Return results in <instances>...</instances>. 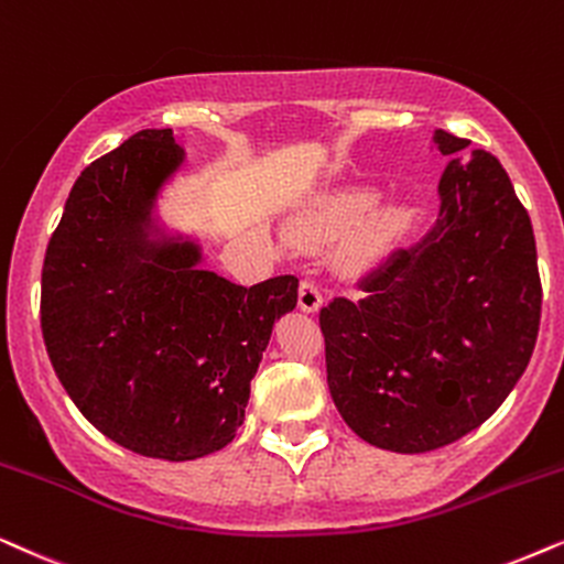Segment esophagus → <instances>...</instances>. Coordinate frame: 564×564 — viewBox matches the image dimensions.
Listing matches in <instances>:
<instances>
[{
    "label": "esophagus",
    "mask_w": 564,
    "mask_h": 564,
    "mask_svg": "<svg viewBox=\"0 0 564 564\" xmlns=\"http://www.w3.org/2000/svg\"><path fill=\"white\" fill-rule=\"evenodd\" d=\"M322 306V294L317 289V283L314 281H304L299 283V310L306 312V314H314Z\"/></svg>",
    "instance_id": "34e87169"
}]
</instances>
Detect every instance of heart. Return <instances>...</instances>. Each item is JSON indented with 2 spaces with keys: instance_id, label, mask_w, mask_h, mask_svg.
Listing matches in <instances>:
<instances>
[{
  "instance_id": "1",
  "label": "heart",
  "mask_w": 564,
  "mask_h": 564,
  "mask_svg": "<svg viewBox=\"0 0 564 564\" xmlns=\"http://www.w3.org/2000/svg\"><path fill=\"white\" fill-rule=\"evenodd\" d=\"M373 185H345L317 195L291 221L299 242H333L345 239V254L358 265H373L397 247L412 227V208L404 200L377 204Z\"/></svg>"
}]
</instances>
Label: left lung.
<instances>
[{
    "instance_id": "left-lung-1",
    "label": "left lung",
    "mask_w": 564,
    "mask_h": 564,
    "mask_svg": "<svg viewBox=\"0 0 564 564\" xmlns=\"http://www.w3.org/2000/svg\"><path fill=\"white\" fill-rule=\"evenodd\" d=\"M452 156L438 219L319 312L327 387L352 433L397 454L448 446L485 423L527 371L542 317L534 229L508 172L435 129Z\"/></svg>"
}]
</instances>
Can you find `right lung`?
I'll use <instances>...</instances> for the list:
<instances>
[{
  "label": "right lung",
  "mask_w": 564,
  "mask_h": 564,
  "mask_svg": "<svg viewBox=\"0 0 564 564\" xmlns=\"http://www.w3.org/2000/svg\"><path fill=\"white\" fill-rule=\"evenodd\" d=\"M185 162L172 129H144L85 167L41 281L66 394L118 446L164 462L231 444L275 319L299 299L294 275L245 289L206 270L200 239L164 221Z\"/></svg>",
  "instance_id": "1"
}]
</instances>
